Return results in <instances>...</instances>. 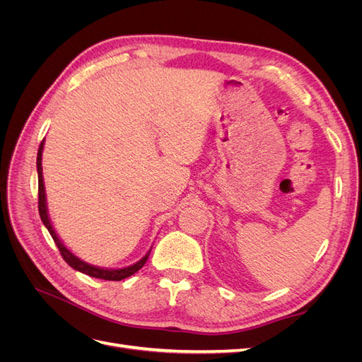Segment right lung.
<instances>
[{
    "label": "right lung",
    "mask_w": 362,
    "mask_h": 362,
    "mask_svg": "<svg viewBox=\"0 0 362 362\" xmlns=\"http://www.w3.org/2000/svg\"><path fill=\"white\" fill-rule=\"evenodd\" d=\"M42 149H43V140L42 144L39 146V151H37V177H39V214H40V218L43 225L47 226V229L49 231L54 243L57 245L60 254L63 257V259L68 262V264L78 270L81 273H86V275H89L92 278H98V279H105V281H120V279H125L131 275H134L136 272H139L141 267L145 266V262L151 254V250L148 252V254L141 258L140 261H137L136 264L133 266H128V267H124V269H101V267H95V266H90L87 264V262L81 261L80 258H76L72 252H69V249H66V246H64L60 238L57 237V234L54 233V229L51 226V222H49V217H48V213H47V198H45V187H43V178H42Z\"/></svg>",
    "instance_id": "obj_1"
}]
</instances>
